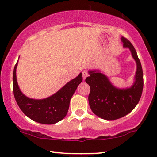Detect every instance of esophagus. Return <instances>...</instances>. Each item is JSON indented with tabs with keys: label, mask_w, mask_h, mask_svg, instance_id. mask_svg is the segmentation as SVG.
Listing matches in <instances>:
<instances>
[{
	"label": "esophagus",
	"mask_w": 157,
	"mask_h": 157,
	"mask_svg": "<svg viewBox=\"0 0 157 157\" xmlns=\"http://www.w3.org/2000/svg\"><path fill=\"white\" fill-rule=\"evenodd\" d=\"M88 75H89V74H88V73L86 72V71H83V73H82V76H83L84 80L86 78V77Z\"/></svg>",
	"instance_id": "34e87169"
}]
</instances>
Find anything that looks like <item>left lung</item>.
<instances>
[{"instance_id": "8db88e82", "label": "left lung", "mask_w": 157, "mask_h": 157, "mask_svg": "<svg viewBox=\"0 0 157 157\" xmlns=\"http://www.w3.org/2000/svg\"><path fill=\"white\" fill-rule=\"evenodd\" d=\"M123 48H129L136 63L134 82L131 86L118 88L100 70H89L86 82L90 86L89 102L94 114L107 121H113L126 116L136 107L141 97L143 74L141 63L136 50L129 40L121 37Z\"/></svg>"}]
</instances>
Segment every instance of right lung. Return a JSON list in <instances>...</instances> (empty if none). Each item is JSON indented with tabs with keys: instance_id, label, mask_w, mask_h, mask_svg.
<instances>
[{
	"instance_id": "1",
	"label": "right lung",
	"mask_w": 157,
	"mask_h": 157,
	"mask_svg": "<svg viewBox=\"0 0 157 157\" xmlns=\"http://www.w3.org/2000/svg\"><path fill=\"white\" fill-rule=\"evenodd\" d=\"M18 62L13 73V91L21 111L31 120L41 124H55L64 118L71 98L82 81V73H79L50 96L44 99H33L23 94L18 86L17 79Z\"/></svg>"
}]
</instances>
